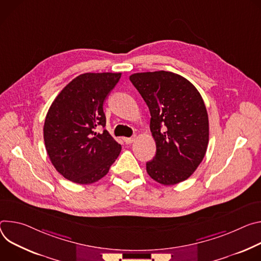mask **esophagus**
<instances>
[{"mask_svg": "<svg viewBox=\"0 0 261 261\" xmlns=\"http://www.w3.org/2000/svg\"><path fill=\"white\" fill-rule=\"evenodd\" d=\"M135 140H136V136L130 137V138H123V141H124L126 144H130V143H133Z\"/></svg>", "mask_w": 261, "mask_h": 261, "instance_id": "obj_1", "label": "esophagus"}]
</instances>
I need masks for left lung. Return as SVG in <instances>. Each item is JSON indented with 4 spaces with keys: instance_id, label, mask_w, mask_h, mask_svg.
<instances>
[{
    "instance_id": "obj_1",
    "label": "left lung",
    "mask_w": 261,
    "mask_h": 261,
    "mask_svg": "<svg viewBox=\"0 0 261 261\" xmlns=\"http://www.w3.org/2000/svg\"><path fill=\"white\" fill-rule=\"evenodd\" d=\"M150 111L156 153L146 163L148 175L173 186L188 179L203 160L208 145V115L196 87L170 71L129 76Z\"/></svg>"
}]
</instances>
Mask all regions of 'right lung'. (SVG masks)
<instances>
[{
  "label": "right lung",
  "instance_id": "obj_1",
  "mask_svg": "<svg viewBox=\"0 0 261 261\" xmlns=\"http://www.w3.org/2000/svg\"><path fill=\"white\" fill-rule=\"evenodd\" d=\"M121 73L87 72L58 94L46 114L43 139L56 170L66 179L89 185L102 178L118 158L121 145L106 126L103 102Z\"/></svg>",
  "mask_w": 261,
  "mask_h": 261
}]
</instances>
